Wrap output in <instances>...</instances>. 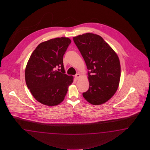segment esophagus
I'll list each match as a JSON object with an SVG mask.
<instances>
[{
  "instance_id": "obj_1",
  "label": "esophagus",
  "mask_w": 150,
  "mask_h": 150,
  "mask_svg": "<svg viewBox=\"0 0 150 150\" xmlns=\"http://www.w3.org/2000/svg\"><path fill=\"white\" fill-rule=\"evenodd\" d=\"M80 74H76L75 75V79H76V80H78L79 79V77H80Z\"/></svg>"
}]
</instances>
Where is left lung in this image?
I'll use <instances>...</instances> for the list:
<instances>
[{
    "instance_id": "1",
    "label": "left lung",
    "mask_w": 150,
    "mask_h": 150,
    "mask_svg": "<svg viewBox=\"0 0 150 150\" xmlns=\"http://www.w3.org/2000/svg\"><path fill=\"white\" fill-rule=\"evenodd\" d=\"M88 71V90L83 97L92 105L103 104L115 94L120 79L118 55L102 37L87 33L73 38Z\"/></svg>"
}]
</instances>
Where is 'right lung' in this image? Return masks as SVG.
<instances>
[{
  "label": "right lung",
  "mask_w": 150,
  "mask_h": 150,
  "mask_svg": "<svg viewBox=\"0 0 150 150\" xmlns=\"http://www.w3.org/2000/svg\"><path fill=\"white\" fill-rule=\"evenodd\" d=\"M71 42L66 37L42 42L28 61L25 73L27 87L43 105L54 106L60 103L73 82V76L65 74L63 65L64 54Z\"/></svg>",
  "instance_id": "1"
}]
</instances>
